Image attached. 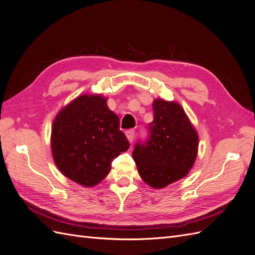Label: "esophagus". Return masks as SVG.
<instances>
[{"instance_id": "obj_1", "label": "esophagus", "mask_w": 255, "mask_h": 255, "mask_svg": "<svg viewBox=\"0 0 255 255\" xmlns=\"http://www.w3.org/2000/svg\"><path fill=\"white\" fill-rule=\"evenodd\" d=\"M126 136L128 138V140L129 142H132L133 139H134V136H135V130L132 128V129H128L126 132Z\"/></svg>"}]
</instances>
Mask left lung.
Returning a JSON list of instances; mask_svg holds the SVG:
<instances>
[{
  "label": "left lung",
  "mask_w": 255,
  "mask_h": 255,
  "mask_svg": "<svg viewBox=\"0 0 255 255\" xmlns=\"http://www.w3.org/2000/svg\"><path fill=\"white\" fill-rule=\"evenodd\" d=\"M149 137L138 141L133 158L141 179L153 188H164L187 175L198 154L199 137L182 106L155 99Z\"/></svg>",
  "instance_id": "left-lung-1"
}]
</instances>
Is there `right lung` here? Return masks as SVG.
Masks as SVG:
<instances>
[{"instance_id":"add662e5","label":"right lung","mask_w":255,"mask_h":255,"mask_svg":"<svg viewBox=\"0 0 255 255\" xmlns=\"http://www.w3.org/2000/svg\"><path fill=\"white\" fill-rule=\"evenodd\" d=\"M101 95H83L61 109L53 121L51 148L58 170L85 187L111 171L112 160L129 148L119 117Z\"/></svg>"}]
</instances>
